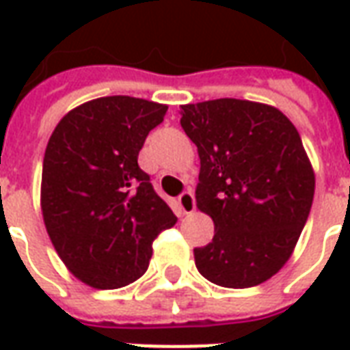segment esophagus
<instances>
[{
	"label": "esophagus",
	"mask_w": 350,
	"mask_h": 350,
	"mask_svg": "<svg viewBox=\"0 0 350 350\" xmlns=\"http://www.w3.org/2000/svg\"><path fill=\"white\" fill-rule=\"evenodd\" d=\"M178 202H180V208L183 210V213H193L195 208H197V202H195V197H193L191 191H183L180 198H178Z\"/></svg>",
	"instance_id": "1"
}]
</instances>
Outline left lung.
I'll use <instances>...</instances> for the list:
<instances>
[{
	"instance_id": "8db88e82",
	"label": "left lung",
	"mask_w": 350,
	"mask_h": 350,
	"mask_svg": "<svg viewBox=\"0 0 350 350\" xmlns=\"http://www.w3.org/2000/svg\"><path fill=\"white\" fill-rule=\"evenodd\" d=\"M182 129L197 144V206L215 225L195 247L208 281L264 283L288 260L308 221L315 176L301 138L278 108L242 99L183 105Z\"/></svg>"
}]
</instances>
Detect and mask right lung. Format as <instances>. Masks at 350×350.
<instances>
[{"label":"right lung","mask_w":350,"mask_h":350,"mask_svg":"<svg viewBox=\"0 0 350 350\" xmlns=\"http://www.w3.org/2000/svg\"><path fill=\"white\" fill-rule=\"evenodd\" d=\"M165 105L114 95L57 123L42 161L44 225L65 266L90 286L120 288L148 270L152 243L176 215L138 167Z\"/></svg>","instance_id":"add662e5"}]
</instances>
